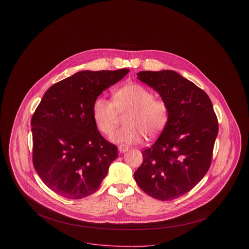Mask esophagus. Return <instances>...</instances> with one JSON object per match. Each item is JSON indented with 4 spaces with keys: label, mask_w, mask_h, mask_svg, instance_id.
<instances>
[{
    "label": "esophagus",
    "mask_w": 249,
    "mask_h": 249,
    "mask_svg": "<svg viewBox=\"0 0 249 249\" xmlns=\"http://www.w3.org/2000/svg\"><path fill=\"white\" fill-rule=\"evenodd\" d=\"M119 150H120V152H125V151L128 150V146L126 144L122 143V144L119 145Z\"/></svg>",
    "instance_id": "obj_1"
}]
</instances>
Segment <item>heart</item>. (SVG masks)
<instances>
[{
  "instance_id": "heart-1",
  "label": "heart",
  "mask_w": 249,
  "mask_h": 249,
  "mask_svg": "<svg viewBox=\"0 0 249 249\" xmlns=\"http://www.w3.org/2000/svg\"><path fill=\"white\" fill-rule=\"evenodd\" d=\"M154 94L139 84L122 86L113 93L112 102L98 98L93 104L94 121L104 134L112 135L118 124V112L129 110L124 127L114 136L116 142H138L142 136L150 140L158 136L170 120V107L164 100L154 99Z\"/></svg>"
}]
</instances>
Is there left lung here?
Segmentation results:
<instances>
[{"label":"left lung","mask_w":249,"mask_h":249,"mask_svg":"<svg viewBox=\"0 0 249 249\" xmlns=\"http://www.w3.org/2000/svg\"><path fill=\"white\" fill-rule=\"evenodd\" d=\"M137 78L170 107V120L155 142L142 151L134 178L153 198L167 201L190 192L208 172L218 132L208 95L171 70L143 71Z\"/></svg>","instance_id":"1"}]
</instances>
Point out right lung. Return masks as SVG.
Segmentation results:
<instances>
[{
  "mask_svg": "<svg viewBox=\"0 0 249 249\" xmlns=\"http://www.w3.org/2000/svg\"><path fill=\"white\" fill-rule=\"evenodd\" d=\"M128 69L81 71L51 86L32 118L33 162L52 191L70 199L97 192L118 157L99 132L93 104Z\"/></svg>",
  "mask_w": 249,
  "mask_h": 249,
  "instance_id": "right-lung-1",
  "label": "right lung"
}]
</instances>
